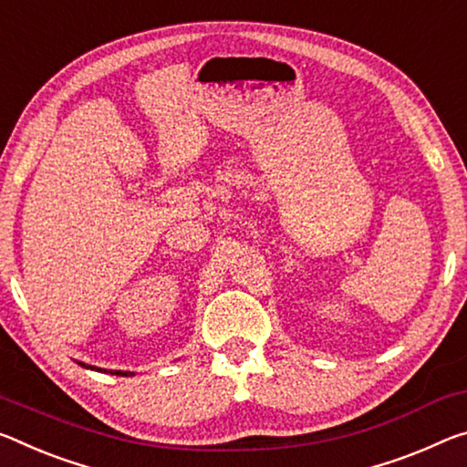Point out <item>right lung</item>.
Wrapping results in <instances>:
<instances>
[{"instance_id": "add662e5", "label": "right lung", "mask_w": 467, "mask_h": 467, "mask_svg": "<svg viewBox=\"0 0 467 467\" xmlns=\"http://www.w3.org/2000/svg\"><path fill=\"white\" fill-rule=\"evenodd\" d=\"M83 368H91V369H98V368H93V366H85V364H80ZM101 372H106V369H101ZM109 374H116V376H132V372H120V369H109Z\"/></svg>"}]
</instances>
